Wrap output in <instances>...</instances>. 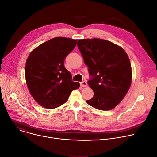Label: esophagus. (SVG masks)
I'll return each instance as SVG.
<instances>
[{
	"instance_id": "esophagus-1",
	"label": "esophagus",
	"mask_w": 157,
	"mask_h": 157,
	"mask_svg": "<svg viewBox=\"0 0 157 157\" xmlns=\"http://www.w3.org/2000/svg\"><path fill=\"white\" fill-rule=\"evenodd\" d=\"M80 86H82V87H86V86H87V83H86V82L85 81H83V82H80Z\"/></svg>"
}]
</instances>
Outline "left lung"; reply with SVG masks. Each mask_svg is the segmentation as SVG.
Listing matches in <instances>:
<instances>
[{
	"label": "left lung",
	"instance_id": "1",
	"mask_svg": "<svg viewBox=\"0 0 157 157\" xmlns=\"http://www.w3.org/2000/svg\"><path fill=\"white\" fill-rule=\"evenodd\" d=\"M77 46L92 77L88 84L94 95L86 103L100 110L114 109L131 85L132 73L128 55L121 47L100 39H80Z\"/></svg>",
	"mask_w": 157,
	"mask_h": 157
}]
</instances>
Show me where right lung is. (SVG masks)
Segmentation results:
<instances>
[{
	"label": "right lung",
	"mask_w": 157,
	"mask_h": 157,
	"mask_svg": "<svg viewBox=\"0 0 157 157\" xmlns=\"http://www.w3.org/2000/svg\"><path fill=\"white\" fill-rule=\"evenodd\" d=\"M77 40L55 37L33 49L25 64V80L29 90L40 105L55 109L63 105L72 90L80 87L72 80L64 67L67 56L75 48Z\"/></svg>",
	"instance_id": "1"
}]
</instances>
